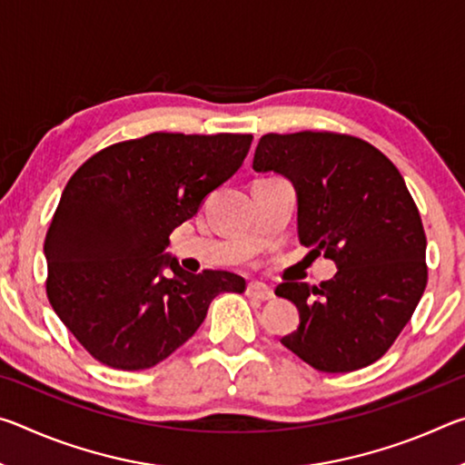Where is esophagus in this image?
<instances>
[{
  "label": "esophagus",
  "instance_id": "1",
  "mask_svg": "<svg viewBox=\"0 0 465 465\" xmlns=\"http://www.w3.org/2000/svg\"><path fill=\"white\" fill-rule=\"evenodd\" d=\"M246 295L252 299H261V302H271L274 297L272 291L264 285V282H248L246 287Z\"/></svg>",
  "mask_w": 465,
  "mask_h": 465
}]
</instances>
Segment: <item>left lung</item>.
I'll list each match as a JSON object with an SVG mask.
<instances>
[{"mask_svg":"<svg viewBox=\"0 0 465 465\" xmlns=\"http://www.w3.org/2000/svg\"><path fill=\"white\" fill-rule=\"evenodd\" d=\"M252 168L293 183L299 242L338 266L320 287L274 289L299 310L281 342L326 373L375 363L427 287V235L402 174L367 141L328 131L262 135Z\"/></svg>","mask_w":465,"mask_h":465,"instance_id":"8db88e82","label":"left lung"}]
</instances>
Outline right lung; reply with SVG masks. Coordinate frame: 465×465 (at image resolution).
<instances>
[{"instance_id":"right-lung-1","label":"right lung","mask_w":465,"mask_h":465,"mask_svg":"<svg viewBox=\"0 0 465 465\" xmlns=\"http://www.w3.org/2000/svg\"><path fill=\"white\" fill-rule=\"evenodd\" d=\"M250 143L235 133H149L94 153L69 178L45 240L46 297L100 363L157 365L199 330L219 293L246 289L227 271L186 272L163 250L240 170Z\"/></svg>"}]
</instances>
